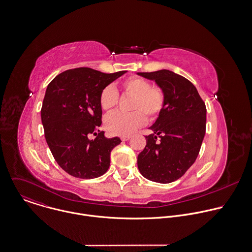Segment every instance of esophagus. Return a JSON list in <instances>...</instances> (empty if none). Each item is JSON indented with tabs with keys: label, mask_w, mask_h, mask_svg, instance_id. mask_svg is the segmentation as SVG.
<instances>
[{
	"label": "esophagus",
	"mask_w": 252,
	"mask_h": 252,
	"mask_svg": "<svg viewBox=\"0 0 252 252\" xmlns=\"http://www.w3.org/2000/svg\"><path fill=\"white\" fill-rule=\"evenodd\" d=\"M129 138H130L129 135H125V136H122V137H121V139H122L123 141H127Z\"/></svg>",
	"instance_id": "obj_1"
}]
</instances>
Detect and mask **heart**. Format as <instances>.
I'll return each mask as SVG.
<instances>
[{"label":"heart","mask_w":252,"mask_h":252,"mask_svg":"<svg viewBox=\"0 0 252 252\" xmlns=\"http://www.w3.org/2000/svg\"><path fill=\"white\" fill-rule=\"evenodd\" d=\"M123 92L132 96L131 113L117 112L105 121L106 129L113 135H128L146 123V115L150 120L155 119L165 106L164 91L158 86H151L150 82L141 77H129L121 84ZM119 101L117 90L108 85L100 93V105L104 111L110 112L116 108Z\"/></svg>","instance_id":"1"}]
</instances>
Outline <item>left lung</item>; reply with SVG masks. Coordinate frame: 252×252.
<instances>
[{"instance_id": "left-lung-1", "label": "left lung", "mask_w": 252, "mask_h": 252, "mask_svg": "<svg viewBox=\"0 0 252 252\" xmlns=\"http://www.w3.org/2000/svg\"><path fill=\"white\" fill-rule=\"evenodd\" d=\"M155 81L164 91L165 106L146 135V146L137 157L140 174L147 180L170 184L195 162L206 129V107L195 86L168 69L137 72Z\"/></svg>"}]
</instances>
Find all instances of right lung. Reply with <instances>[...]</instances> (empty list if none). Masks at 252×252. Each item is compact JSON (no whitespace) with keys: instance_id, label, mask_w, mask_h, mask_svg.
Listing matches in <instances>:
<instances>
[{"instance_id":"add662e5","label":"right lung","mask_w":252,"mask_h":252,"mask_svg":"<svg viewBox=\"0 0 252 252\" xmlns=\"http://www.w3.org/2000/svg\"><path fill=\"white\" fill-rule=\"evenodd\" d=\"M126 72L78 67L58 74L47 86L41 109L45 138L56 162L70 176L94 179L108 171L111 151L122 141L99 130L100 93Z\"/></svg>"}]
</instances>
